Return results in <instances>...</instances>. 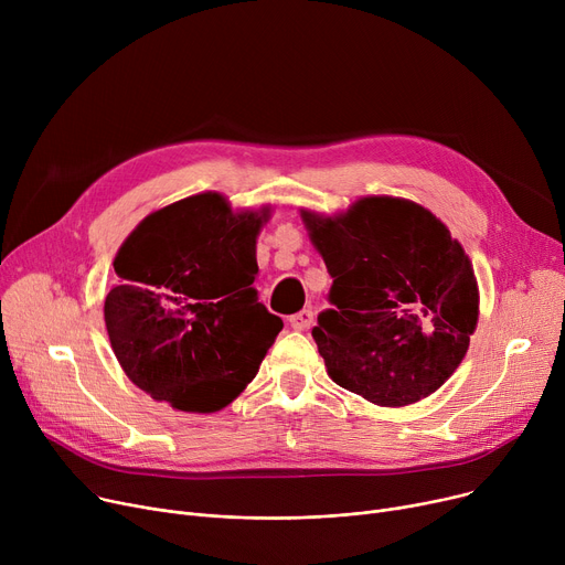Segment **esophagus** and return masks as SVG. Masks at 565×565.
<instances>
[{
	"label": "esophagus",
	"instance_id": "1",
	"mask_svg": "<svg viewBox=\"0 0 565 565\" xmlns=\"http://www.w3.org/2000/svg\"><path fill=\"white\" fill-rule=\"evenodd\" d=\"M311 322H313V311H309V309H305V311H300V313L288 316V324H290L292 330H298V332L309 330Z\"/></svg>",
	"mask_w": 565,
	"mask_h": 565
}]
</instances>
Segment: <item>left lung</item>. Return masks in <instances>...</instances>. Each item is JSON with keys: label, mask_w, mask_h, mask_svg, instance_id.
I'll return each instance as SVG.
<instances>
[{"label": "left lung", "mask_w": 565, "mask_h": 565, "mask_svg": "<svg viewBox=\"0 0 565 565\" xmlns=\"http://www.w3.org/2000/svg\"><path fill=\"white\" fill-rule=\"evenodd\" d=\"M300 217L332 277L334 309L311 332L328 375L380 407L435 394L479 322V284L447 224L384 194L337 215L300 207Z\"/></svg>", "instance_id": "left-lung-1"}]
</instances>
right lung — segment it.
I'll return each instance as SVG.
<instances>
[{
    "mask_svg": "<svg viewBox=\"0 0 565 565\" xmlns=\"http://www.w3.org/2000/svg\"><path fill=\"white\" fill-rule=\"evenodd\" d=\"M273 205L233 211L201 192L146 215L118 247L105 328L126 375L181 412H220L245 392L281 332L252 286Z\"/></svg>",
    "mask_w": 565,
    "mask_h": 565,
    "instance_id": "add662e5",
    "label": "right lung"
}]
</instances>
